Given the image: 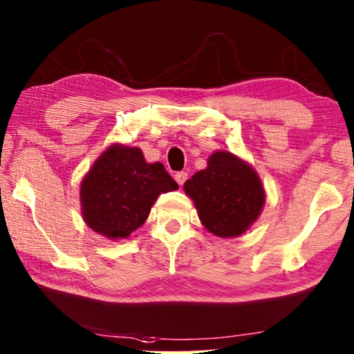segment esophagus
I'll return each instance as SVG.
<instances>
[{"mask_svg": "<svg viewBox=\"0 0 354 354\" xmlns=\"http://www.w3.org/2000/svg\"><path fill=\"white\" fill-rule=\"evenodd\" d=\"M185 179H187V173H185V171H178L176 175H175V181H176L179 185H181V187L184 185Z\"/></svg>", "mask_w": 354, "mask_h": 354, "instance_id": "1", "label": "esophagus"}]
</instances>
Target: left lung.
Listing matches in <instances>:
<instances>
[{
	"label": "left lung",
	"mask_w": 354,
	"mask_h": 354,
	"mask_svg": "<svg viewBox=\"0 0 354 354\" xmlns=\"http://www.w3.org/2000/svg\"><path fill=\"white\" fill-rule=\"evenodd\" d=\"M203 226L220 239L243 235L260 216L266 194L252 165L234 153L216 150L207 167L184 184Z\"/></svg>",
	"instance_id": "obj_1"
}]
</instances>
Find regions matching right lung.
Here are the masks:
<instances>
[{"instance_id":"obj_1","label":"right lung","mask_w":354,"mask_h":354,"mask_svg":"<svg viewBox=\"0 0 354 354\" xmlns=\"http://www.w3.org/2000/svg\"><path fill=\"white\" fill-rule=\"evenodd\" d=\"M176 189L164 165L147 162L139 147L113 144L82 179V218L105 239L124 240L145 223L160 194Z\"/></svg>"}]
</instances>
